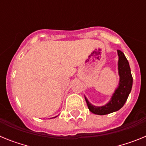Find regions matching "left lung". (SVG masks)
Masks as SVG:
<instances>
[{
    "label": "left lung",
    "mask_w": 146,
    "mask_h": 146,
    "mask_svg": "<svg viewBox=\"0 0 146 146\" xmlns=\"http://www.w3.org/2000/svg\"><path fill=\"white\" fill-rule=\"evenodd\" d=\"M118 71L119 81L117 88L107 104L102 106H96L88 101L86 96V103L89 110L96 115H107L119 110L124 105L131 92L133 78L131 74L129 64L126 56L121 50H118Z\"/></svg>",
    "instance_id": "1"
}]
</instances>
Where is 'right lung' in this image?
I'll use <instances>...</instances> for the list:
<instances>
[{
    "label": "right lung",
    "instance_id": "add662e5",
    "mask_svg": "<svg viewBox=\"0 0 146 146\" xmlns=\"http://www.w3.org/2000/svg\"><path fill=\"white\" fill-rule=\"evenodd\" d=\"M56 117H57V116H56ZM56 117H53V118H56Z\"/></svg>",
    "mask_w": 146,
    "mask_h": 146
}]
</instances>
